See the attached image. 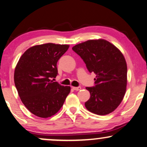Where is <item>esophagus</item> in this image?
<instances>
[{
	"label": "esophagus",
	"mask_w": 147,
	"mask_h": 147,
	"mask_svg": "<svg viewBox=\"0 0 147 147\" xmlns=\"http://www.w3.org/2000/svg\"><path fill=\"white\" fill-rule=\"evenodd\" d=\"M72 88L75 90H80L81 89V87L80 86H78V87H72Z\"/></svg>",
	"instance_id": "34e87169"
}]
</instances>
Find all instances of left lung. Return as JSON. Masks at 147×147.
I'll use <instances>...</instances> for the list:
<instances>
[{
    "mask_svg": "<svg viewBox=\"0 0 147 147\" xmlns=\"http://www.w3.org/2000/svg\"><path fill=\"white\" fill-rule=\"evenodd\" d=\"M82 58L90 73L96 74L95 86L86 87L90 99L85 102L88 111L98 115L113 112L126 91L127 67L124 56L105 39H92L72 48Z\"/></svg>",
    "mask_w": 147,
    "mask_h": 147,
    "instance_id": "8db88e82",
    "label": "left lung"
}]
</instances>
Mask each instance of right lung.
Returning a JSON list of instances; mask_svg holds the SVG:
<instances>
[{
	"label": "right lung",
	"instance_id": "1",
	"mask_svg": "<svg viewBox=\"0 0 147 147\" xmlns=\"http://www.w3.org/2000/svg\"><path fill=\"white\" fill-rule=\"evenodd\" d=\"M69 45L48 43L28 48L20 58L14 82L21 101L31 113L41 118L55 115L64 104L71 88L51 78L58 74L59 59Z\"/></svg>",
	"mask_w": 147,
	"mask_h": 147
}]
</instances>
